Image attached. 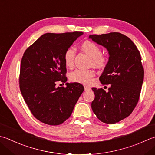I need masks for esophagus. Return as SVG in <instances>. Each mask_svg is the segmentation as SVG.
Here are the masks:
<instances>
[{"instance_id":"esophagus-1","label":"esophagus","mask_w":155,"mask_h":155,"mask_svg":"<svg viewBox=\"0 0 155 155\" xmlns=\"http://www.w3.org/2000/svg\"><path fill=\"white\" fill-rule=\"evenodd\" d=\"M84 91H87L90 89V87H89L88 86H84Z\"/></svg>"}]
</instances>
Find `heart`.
<instances>
[{
  "mask_svg": "<svg viewBox=\"0 0 155 155\" xmlns=\"http://www.w3.org/2000/svg\"><path fill=\"white\" fill-rule=\"evenodd\" d=\"M81 48L91 58V64L97 68H104L107 64V58L101 54V49L97 44L91 41H85L81 45ZM76 50L69 47L64 54V61L66 67L72 68L74 65ZM95 75L93 70L77 69L69 75L70 80L75 83H89Z\"/></svg>",
  "mask_w": 155,
  "mask_h": 155,
  "instance_id": "1",
  "label": "heart"
}]
</instances>
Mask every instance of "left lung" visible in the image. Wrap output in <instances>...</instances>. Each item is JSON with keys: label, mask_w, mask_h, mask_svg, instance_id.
Returning a JSON list of instances; mask_svg holds the SVG:
<instances>
[{"label": "left lung", "mask_w": 155, "mask_h": 155, "mask_svg": "<svg viewBox=\"0 0 155 155\" xmlns=\"http://www.w3.org/2000/svg\"><path fill=\"white\" fill-rule=\"evenodd\" d=\"M89 38L105 47L110 55L99 81L110 87L108 92L92 88V110L102 122L116 124L132 114L140 97L144 80L140 51L131 39L118 32Z\"/></svg>", "instance_id": "obj_1"}]
</instances>
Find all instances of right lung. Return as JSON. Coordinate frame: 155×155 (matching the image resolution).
<instances>
[{"mask_svg":"<svg viewBox=\"0 0 155 155\" xmlns=\"http://www.w3.org/2000/svg\"><path fill=\"white\" fill-rule=\"evenodd\" d=\"M83 32L47 33L25 51L21 59L19 87L27 106L36 119L51 126L60 125L72 114L84 91L78 83H66L64 54Z\"/></svg>","mask_w":155,"mask_h":155,"instance_id":"1","label":"right lung"}]
</instances>
